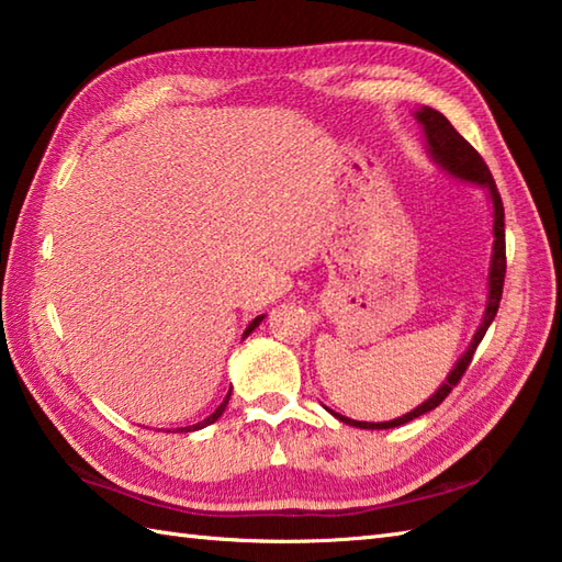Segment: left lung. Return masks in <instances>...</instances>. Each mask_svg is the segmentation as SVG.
Here are the masks:
<instances>
[{
    "mask_svg": "<svg viewBox=\"0 0 562 562\" xmlns=\"http://www.w3.org/2000/svg\"><path fill=\"white\" fill-rule=\"evenodd\" d=\"M412 116H415L417 123L422 125V133H425V147L431 162L441 171H446L449 177L465 181V184L480 187L487 193L490 205H492V255H490V267H487V301H485L483 319H480L471 345H468V349L461 353V359L453 363V369L449 371V375H446V381L425 400V403L417 405L415 409H409L407 415L391 422H359V419H349L345 415H339L335 409H327L331 417H337L339 422H345V425L357 427V429H393L400 425H407V422L417 419L422 415H427V412H431L434 407H439L443 403V397L453 391V385L461 381V375L465 373L468 363H471L477 345L483 341L492 319H495L499 301H502V285H505V271H507L505 205H502L499 191L495 187V179H492L487 165L483 162V157L475 153V147L468 143L465 137L449 123V119H446L437 109L419 106Z\"/></svg>",
    "mask_w": 562,
    "mask_h": 562,
    "instance_id": "left-lung-1",
    "label": "left lung"
}]
</instances>
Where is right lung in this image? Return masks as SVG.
Listing matches in <instances>:
<instances>
[{"instance_id": "right-lung-1", "label": "right lung", "mask_w": 562, "mask_h": 562, "mask_svg": "<svg viewBox=\"0 0 562 562\" xmlns=\"http://www.w3.org/2000/svg\"><path fill=\"white\" fill-rule=\"evenodd\" d=\"M261 319H265V315H257L255 319H251V323H249V325H247V329H245V335H243V339H245V337H249V335H251V331H255V329H257V327L261 325ZM231 395H233V387H231V391H227V395H225V400H223V403L215 407V412H213V415H209V417H205V419L196 422V425H191V427H179L177 431H196V429H203V427H209V425H213V422H217V419H221V415H223V412H225L227 403H231Z\"/></svg>"}]
</instances>
